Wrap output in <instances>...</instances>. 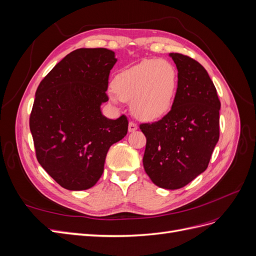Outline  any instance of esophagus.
Segmentation results:
<instances>
[{
  "label": "esophagus",
  "instance_id": "obj_1",
  "mask_svg": "<svg viewBox=\"0 0 256 256\" xmlns=\"http://www.w3.org/2000/svg\"><path fill=\"white\" fill-rule=\"evenodd\" d=\"M138 129V125L136 122H129V126H128V130L130 131V132H132V131H136Z\"/></svg>",
  "mask_w": 256,
  "mask_h": 256
}]
</instances>
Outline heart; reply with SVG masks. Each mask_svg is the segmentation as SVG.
Masks as SVG:
<instances>
[{
    "mask_svg": "<svg viewBox=\"0 0 256 256\" xmlns=\"http://www.w3.org/2000/svg\"><path fill=\"white\" fill-rule=\"evenodd\" d=\"M177 83L173 64L164 60H145L115 76L110 99L114 104L131 102V109L138 118L157 120L171 110Z\"/></svg>",
    "mask_w": 256,
    "mask_h": 256,
    "instance_id": "heart-1",
    "label": "heart"
}]
</instances>
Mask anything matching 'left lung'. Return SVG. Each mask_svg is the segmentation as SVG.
Here are the masks:
<instances>
[{"label":"left lung","mask_w":256,"mask_h":256,"mask_svg":"<svg viewBox=\"0 0 256 256\" xmlns=\"http://www.w3.org/2000/svg\"><path fill=\"white\" fill-rule=\"evenodd\" d=\"M178 70L172 109L161 120L140 124L146 138L143 166L160 188L180 189L203 173L220 136V100L198 60L171 53Z\"/></svg>","instance_id":"obj_1"}]
</instances>
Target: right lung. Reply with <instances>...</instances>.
Returning a JSON list of instances; mask_svg holds the SVG:
<instances>
[{
  "label": "right lung",
  "instance_id": "obj_1",
  "mask_svg": "<svg viewBox=\"0 0 256 256\" xmlns=\"http://www.w3.org/2000/svg\"><path fill=\"white\" fill-rule=\"evenodd\" d=\"M114 52L76 49L52 68L40 83L30 115L36 158L60 187L86 190L104 173L110 146L127 134L128 120L104 118L100 106Z\"/></svg>",
  "mask_w": 256,
  "mask_h": 256
}]
</instances>
